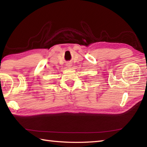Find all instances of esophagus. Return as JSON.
Wrapping results in <instances>:
<instances>
[{
  "label": "esophagus",
  "mask_w": 147,
  "mask_h": 147,
  "mask_svg": "<svg viewBox=\"0 0 147 147\" xmlns=\"http://www.w3.org/2000/svg\"><path fill=\"white\" fill-rule=\"evenodd\" d=\"M67 66L68 67H71V64H70V63H68L67 65Z\"/></svg>",
  "instance_id": "34e87169"
}]
</instances>
